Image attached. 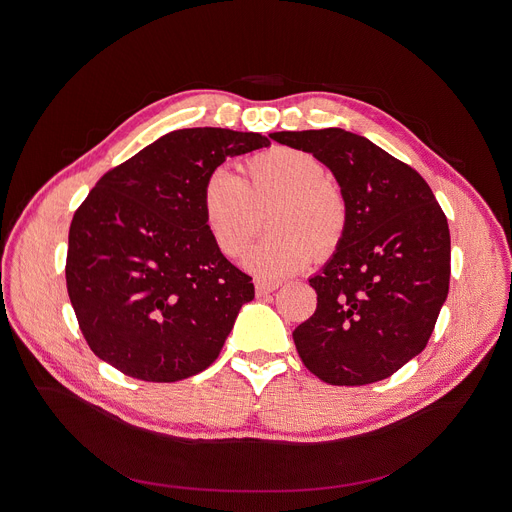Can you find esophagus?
Here are the masks:
<instances>
[{"label":"esophagus","instance_id":"34e87169","mask_svg":"<svg viewBox=\"0 0 512 512\" xmlns=\"http://www.w3.org/2000/svg\"><path fill=\"white\" fill-rule=\"evenodd\" d=\"M276 288H278L276 282H263V280H257V282H255V292L259 294V297H263V294L274 292Z\"/></svg>","mask_w":512,"mask_h":512}]
</instances>
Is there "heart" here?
<instances>
[{
	"mask_svg": "<svg viewBox=\"0 0 512 512\" xmlns=\"http://www.w3.org/2000/svg\"><path fill=\"white\" fill-rule=\"evenodd\" d=\"M201 211L215 247L230 259L247 251L267 211L270 234L245 255V265L270 280L297 274L313 259H328L348 228L346 197L326 166L290 147L249 157L242 178L226 168L211 170L201 188Z\"/></svg>",
	"mask_w": 512,
	"mask_h": 512,
	"instance_id": "1",
	"label": "heart"
}]
</instances>
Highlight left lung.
I'll list each match as a JSON object with an SVG mask.
<instances>
[{"instance_id":"8db88e82","label":"left lung","mask_w":512,"mask_h":512,"mask_svg":"<svg viewBox=\"0 0 512 512\" xmlns=\"http://www.w3.org/2000/svg\"><path fill=\"white\" fill-rule=\"evenodd\" d=\"M336 176L346 236L309 284L317 309L292 332L305 367L332 386L390 378L434 332L450 284V230L429 184L361 134L274 132Z\"/></svg>"}]
</instances>
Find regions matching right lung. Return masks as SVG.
I'll list each match as a JSON object with an SVG mask.
<instances>
[{
	"instance_id": "add662e5",
	"label": "right lung",
	"mask_w": 512,
	"mask_h": 512,
	"mask_svg": "<svg viewBox=\"0 0 512 512\" xmlns=\"http://www.w3.org/2000/svg\"><path fill=\"white\" fill-rule=\"evenodd\" d=\"M267 145L259 132L182 128L99 178L70 224L66 286L101 361L178 382L218 359L255 288L215 247L201 188L226 157Z\"/></svg>"
}]
</instances>
